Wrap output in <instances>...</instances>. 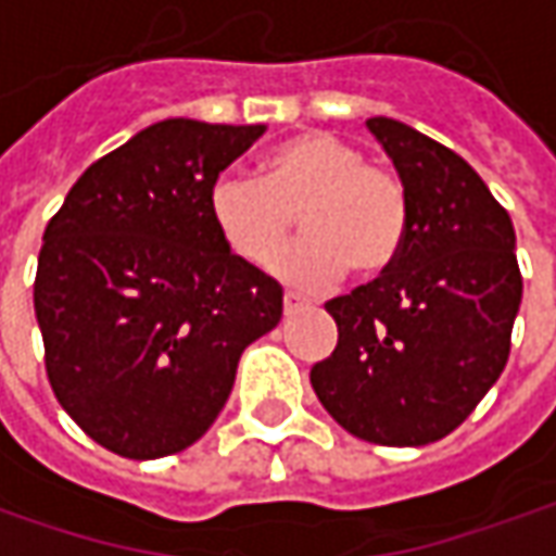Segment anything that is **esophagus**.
Listing matches in <instances>:
<instances>
[{
	"label": "esophagus",
	"mask_w": 556,
	"mask_h": 556,
	"mask_svg": "<svg viewBox=\"0 0 556 556\" xmlns=\"http://www.w3.org/2000/svg\"><path fill=\"white\" fill-rule=\"evenodd\" d=\"M304 307H307V302H304L302 295H295V292H286V295H282V311H286V317L299 314Z\"/></svg>",
	"instance_id": "esophagus-1"
}]
</instances>
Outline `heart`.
I'll use <instances>...</instances> for the list:
<instances>
[{
  "label": "heart",
  "mask_w": 556,
  "mask_h": 556,
  "mask_svg": "<svg viewBox=\"0 0 556 556\" xmlns=\"http://www.w3.org/2000/svg\"><path fill=\"white\" fill-rule=\"evenodd\" d=\"M207 214L220 242L249 264H267L292 232H307L279 254L274 274L320 289L351 267L357 277L389 270L407 236V192L389 170L332 134L307 130L267 149L257 180L220 177L207 192Z\"/></svg>",
  "instance_id": "1"
}]
</instances>
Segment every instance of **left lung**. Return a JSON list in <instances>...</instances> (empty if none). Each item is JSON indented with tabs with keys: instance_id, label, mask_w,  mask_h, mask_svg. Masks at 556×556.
<instances>
[{
	"instance_id": "1",
	"label": "left lung",
	"mask_w": 556,
	"mask_h": 556,
	"mask_svg": "<svg viewBox=\"0 0 556 556\" xmlns=\"http://www.w3.org/2000/svg\"><path fill=\"white\" fill-rule=\"evenodd\" d=\"M407 192V236L382 277L326 302L336 351L311 367L329 417L389 447L445 439L485 399L522 302L517 232L482 177L420 130L370 117Z\"/></svg>"
}]
</instances>
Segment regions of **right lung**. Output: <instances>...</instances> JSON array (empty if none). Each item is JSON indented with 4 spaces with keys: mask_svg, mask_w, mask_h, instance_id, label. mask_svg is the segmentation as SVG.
I'll list each match as a JSON object with an SVG mask.
<instances>
[{
    "mask_svg": "<svg viewBox=\"0 0 556 556\" xmlns=\"http://www.w3.org/2000/svg\"><path fill=\"white\" fill-rule=\"evenodd\" d=\"M261 134L157 121L89 164L42 232L46 374L71 420L121 457L199 442L242 351L282 317L277 279L236 257L207 214L214 180Z\"/></svg>",
    "mask_w": 556,
    "mask_h": 556,
    "instance_id": "obj_1",
    "label": "right lung"
}]
</instances>
